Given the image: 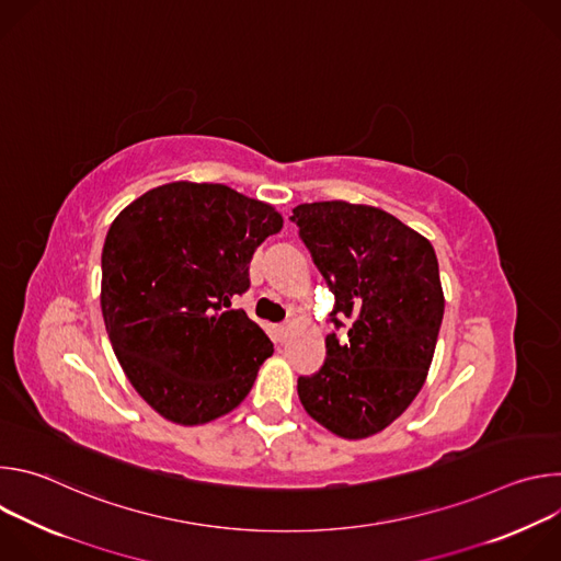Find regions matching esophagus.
Segmentation results:
<instances>
[{"label": "esophagus", "instance_id": "34e87169", "mask_svg": "<svg viewBox=\"0 0 561 561\" xmlns=\"http://www.w3.org/2000/svg\"><path fill=\"white\" fill-rule=\"evenodd\" d=\"M290 322H284V324H279L277 329H275V342L277 344H286V340H288V333H290Z\"/></svg>", "mask_w": 561, "mask_h": 561}]
</instances>
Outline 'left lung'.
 <instances>
[{
	"mask_svg": "<svg viewBox=\"0 0 561 561\" xmlns=\"http://www.w3.org/2000/svg\"><path fill=\"white\" fill-rule=\"evenodd\" d=\"M301 242L335 295L327 359L297 379L306 413L344 439H364L402 415L422 390L444 317L435 249L390 213L312 202L293 208Z\"/></svg>",
	"mask_w": 561,
	"mask_h": 561,
	"instance_id": "1",
	"label": "left lung"
}]
</instances>
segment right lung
Listing matches in <instances>:
<instances>
[{"label":"right lung","mask_w":561,"mask_h":561,"mask_svg":"<svg viewBox=\"0 0 561 561\" xmlns=\"http://www.w3.org/2000/svg\"><path fill=\"white\" fill-rule=\"evenodd\" d=\"M282 215L224 184L173 182L128 204L102 251V314L133 388L162 417L213 422L251 392L273 342L244 310L249 264Z\"/></svg>","instance_id":"obj_1"}]
</instances>
